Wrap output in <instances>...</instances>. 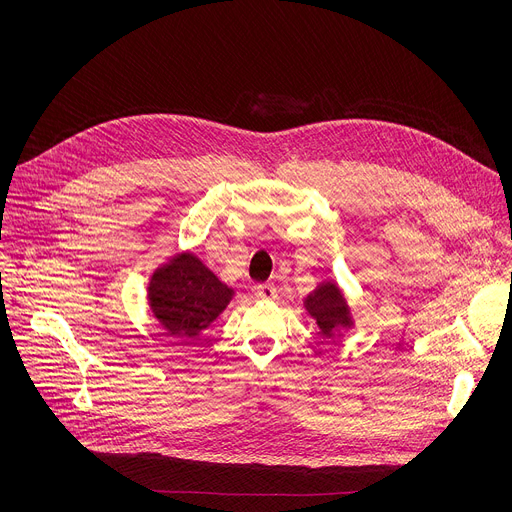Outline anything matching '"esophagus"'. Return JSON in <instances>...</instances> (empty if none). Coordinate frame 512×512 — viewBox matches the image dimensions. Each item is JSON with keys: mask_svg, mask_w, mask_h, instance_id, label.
<instances>
[{"mask_svg": "<svg viewBox=\"0 0 512 512\" xmlns=\"http://www.w3.org/2000/svg\"><path fill=\"white\" fill-rule=\"evenodd\" d=\"M257 296L261 300H275L277 298V287L273 283H261V285H257Z\"/></svg>", "mask_w": 512, "mask_h": 512, "instance_id": "34e87169", "label": "esophagus"}]
</instances>
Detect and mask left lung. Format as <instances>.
<instances>
[{
    "instance_id": "8db88e82",
    "label": "left lung",
    "mask_w": 512,
    "mask_h": 512,
    "mask_svg": "<svg viewBox=\"0 0 512 512\" xmlns=\"http://www.w3.org/2000/svg\"><path fill=\"white\" fill-rule=\"evenodd\" d=\"M308 314L316 320L324 338H336L340 330L352 328V314L334 281L320 283L304 300Z\"/></svg>"
}]
</instances>
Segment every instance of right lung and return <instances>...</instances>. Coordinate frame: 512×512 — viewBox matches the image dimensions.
Instances as JSON below:
<instances>
[{"label": "right lung", "instance_id": "1", "mask_svg": "<svg viewBox=\"0 0 512 512\" xmlns=\"http://www.w3.org/2000/svg\"><path fill=\"white\" fill-rule=\"evenodd\" d=\"M235 289L218 279L194 253H178L158 267L148 302L158 322L176 338H194L221 316Z\"/></svg>", "mask_w": 512, "mask_h": 512}]
</instances>
